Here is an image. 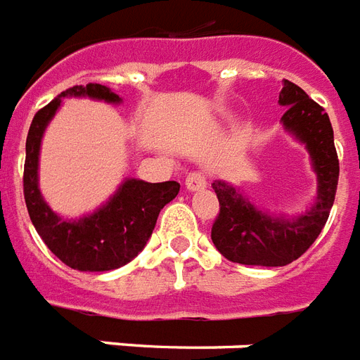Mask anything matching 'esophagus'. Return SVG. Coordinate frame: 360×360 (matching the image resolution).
Returning <instances> with one entry per match:
<instances>
[{"label": "esophagus", "instance_id": "34e87169", "mask_svg": "<svg viewBox=\"0 0 360 360\" xmlns=\"http://www.w3.org/2000/svg\"><path fill=\"white\" fill-rule=\"evenodd\" d=\"M206 186H208V180H206V174H204V172L193 171L189 172L188 178H186V188H188L189 191H198V189H204Z\"/></svg>", "mask_w": 360, "mask_h": 360}]
</instances>
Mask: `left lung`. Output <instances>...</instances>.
Wrapping results in <instances>:
<instances>
[{"label": "left lung", "mask_w": 360, "mask_h": 360, "mask_svg": "<svg viewBox=\"0 0 360 360\" xmlns=\"http://www.w3.org/2000/svg\"><path fill=\"white\" fill-rule=\"evenodd\" d=\"M278 103L286 108L281 119L284 130L309 150L318 176V195L304 214L286 217L262 212L226 182L212 184L219 198L212 241L226 260L245 266L278 267L297 260L326 226L338 186L340 167L326 109L288 79L283 82Z\"/></svg>", "instance_id": "8db88e82"}]
</instances>
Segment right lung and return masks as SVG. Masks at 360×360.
<instances>
[{
    "label": "right lung",
    "mask_w": 360,
    "mask_h": 360,
    "mask_svg": "<svg viewBox=\"0 0 360 360\" xmlns=\"http://www.w3.org/2000/svg\"><path fill=\"white\" fill-rule=\"evenodd\" d=\"M89 96L108 103H120L119 94L100 83L76 85L37 111L25 141L24 197L31 223L48 249L63 264L79 271H109L134 260L152 236L158 215L180 191L174 180L150 184L128 178L117 193L94 214L79 219H63L46 204L39 189L40 141L63 98Z\"/></svg>",
    "instance_id": "obj_1"
}]
</instances>
